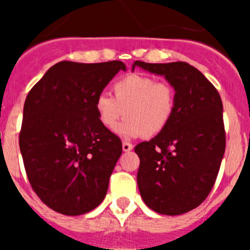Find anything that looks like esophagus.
<instances>
[{"label": "esophagus", "instance_id": "34e87169", "mask_svg": "<svg viewBox=\"0 0 250 250\" xmlns=\"http://www.w3.org/2000/svg\"><path fill=\"white\" fill-rule=\"evenodd\" d=\"M132 147H134V146H132V145L130 144V143H126V141H124V143H123V150L125 152L130 151V150H132Z\"/></svg>", "mask_w": 250, "mask_h": 250}]
</instances>
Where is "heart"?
I'll return each instance as SVG.
<instances>
[{"instance_id":"b5f03b06","label":"heart","mask_w":250,"mask_h":250,"mask_svg":"<svg viewBox=\"0 0 250 250\" xmlns=\"http://www.w3.org/2000/svg\"><path fill=\"white\" fill-rule=\"evenodd\" d=\"M114 96L101 92L95 100L99 121L123 138H154L171 123L176 110V91L169 83L144 74H129L112 85Z\"/></svg>"}]
</instances>
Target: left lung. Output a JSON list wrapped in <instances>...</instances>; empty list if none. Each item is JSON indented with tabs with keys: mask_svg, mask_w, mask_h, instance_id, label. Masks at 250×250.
Returning <instances> with one entry per match:
<instances>
[{
	"mask_svg": "<svg viewBox=\"0 0 250 250\" xmlns=\"http://www.w3.org/2000/svg\"><path fill=\"white\" fill-rule=\"evenodd\" d=\"M136 66L164 76L176 91L169 126L135 146L139 191L151 210L180 215L207 199L219 173L225 151L222 99L213 83L187 62L135 61L132 71Z\"/></svg>",
	"mask_w": 250,
	"mask_h": 250,
	"instance_id": "left-lung-1",
	"label": "left lung"
}]
</instances>
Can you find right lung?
Wrapping results in <instances>:
<instances>
[{
	"label": "right lung",
	"instance_id": "right-lung-1",
	"mask_svg": "<svg viewBox=\"0 0 250 250\" xmlns=\"http://www.w3.org/2000/svg\"><path fill=\"white\" fill-rule=\"evenodd\" d=\"M120 70H126L121 61H61L26 98L23 165L35 193L57 213L85 214L105 198L123 145L99 121L95 100Z\"/></svg>",
	"mask_w": 250,
	"mask_h": 250
}]
</instances>
